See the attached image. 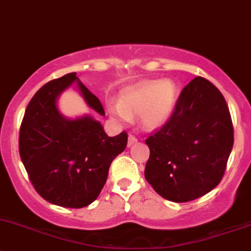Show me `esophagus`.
Here are the masks:
<instances>
[{"label":"esophagus","mask_w":251,"mask_h":251,"mask_svg":"<svg viewBox=\"0 0 251 251\" xmlns=\"http://www.w3.org/2000/svg\"><path fill=\"white\" fill-rule=\"evenodd\" d=\"M138 141V139H136L135 135H133V134H129L128 136V146H131V145H134Z\"/></svg>","instance_id":"esophagus-1"}]
</instances>
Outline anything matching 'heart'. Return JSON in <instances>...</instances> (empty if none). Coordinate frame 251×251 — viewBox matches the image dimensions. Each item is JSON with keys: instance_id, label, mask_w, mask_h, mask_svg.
Segmentation results:
<instances>
[{"instance_id": "b5f03b06", "label": "heart", "mask_w": 251, "mask_h": 251, "mask_svg": "<svg viewBox=\"0 0 251 251\" xmlns=\"http://www.w3.org/2000/svg\"><path fill=\"white\" fill-rule=\"evenodd\" d=\"M177 89L170 81H154L126 90L120 101L108 102V111L118 121L129 122L140 115L144 128L163 126L174 111Z\"/></svg>"}]
</instances>
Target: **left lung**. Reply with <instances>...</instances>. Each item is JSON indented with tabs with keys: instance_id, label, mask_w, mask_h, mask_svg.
<instances>
[{
	"instance_id": "obj_1",
	"label": "left lung",
	"mask_w": 251,
	"mask_h": 251,
	"mask_svg": "<svg viewBox=\"0 0 251 251\" xmlns=\"http://www.w3.org/2000/svg\"><path fill=\"white\" fill-rule=\"evenodd\" d=\"M233 140L224 95L196 77L181 90L169 120L145 140L150 147L145 177L165 200H197L220 183Z\"/></svg>"
}]
</instances>
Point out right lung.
Masks as SVG:
<instances>
[{"instance_id":"add662e5","label":"right lung","mask_w":251,"mask_h":251,"mask_svg":"<svg viewBox=\"0 0 251 251\" xmlns=\"http://www.w3.org/2000/svg\"><path fill=\"white\" fill-rule=\"evenodd\" d=\"M74 81L93 110L105 115L100 100L76 72L46 83L30 100L20 126L19 153L35 190L43 200L65 208L94 202L107 180L113 159L125 151L128 134L110 138L89 116L70 121L56 108V98Z\"/></svg>"}]
</instances>
